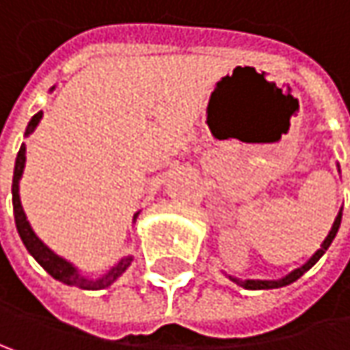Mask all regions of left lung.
<instances>
[{"mask_svg":"<svg viewBox=\"0 0 350 350\" xmlns=\"http://www.w3.org/2000/svg\"><path fill=\"white\" fill-rule=\"evenodd\" d=\"M338 172H340V168H338ZM340 220H342V208L338 210V214H336V218H334L333 226H331V230H329V234H327V239L323 240V244H321V248L302 265L299 269L291 270L288 274H284L282 278H276V280H260V278H246V280H242V278H237V276H230V274H226V272H222L228 280H232V282H237L239 286L242 288H248V291H269V288H280V286H286V284H291V282H295V280H299L302 274L306 272V270H310L317 262H319V258L329 250V246H331V242L336 237V232H338V226H340Z\"/></svg>","mask_w":350,"mask_h":350,"instance_id":"1","label":"left lung"}]
</instances>
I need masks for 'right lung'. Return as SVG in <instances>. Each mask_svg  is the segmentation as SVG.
Here are the masks:
<instances>
[{"label":"right lung","instance_id":"right-lung-1","mask_svg":"<svg viewBox=\"0 0 350 350\" xmlns=\"http://www.w3.org/2000/svg\"><path fill=\"white\" fill-rule=\"evenodd\" d=\"M53 90H55V85L49 88V92H53ZM42 118H44V111H38L29 120V124L25 128V134H23L25 138L29 134H33V130L38 128ZM23 168H25V144H21V148L17 152L16 168H14V182H12V200H14V216H16L17 234H19L21 242H23V246L27 248V252L38 260V265L46 270L48 274H51L55 280H59V282H64L68 286H78V288H83V291L108 288L111 282H116L126 272V269L132 265L134 256L132 254L122 256L118 262H113L110 269L106 270V272H102L100 276H88V274H81L80 269L74 262H70L64 256L55 254L48 244L33 232V228H31V224H29V220H27V216L23 212V206H21V200H19V180L23 176ZM138 214H140V210L134 214L132 222H136Z\"/></svg>","mask_w":350,"mask_h":350}]
</instances>
